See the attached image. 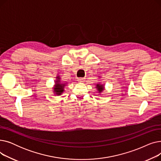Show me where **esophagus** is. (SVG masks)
Segmentation results:
<instances>
[{
    "mask_svg": "<svg viewBox=\"0 0 161 161\" xmlns=\"http://www.w3.org/2000/svg\"><path fill=\"white\" fill-rule=\"evenodd\" d=\"M85 79L84 78H78V81L79 82H83L84 81H85Z\"/></svg>",
    "mask_w": 161,
    "mask_h": 161,
    "instance_id": "obj_1",
    "label": "esophagus"
}]
</instances>
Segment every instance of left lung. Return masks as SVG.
I'll use <instances>...</instances> for the list:
<instances>
[{
    "mask_svg": "<svg viewBox=\"0 0 161 161\" xmlns=\"http://www.w3.org/2000/svg\"><path fill=\"white\" fill-rule=\"evenodd\" d=\"M96 89H97V90L98 91V92H99V93L100 94L101 92H102L104 90V86L103 85V84L98 83H97V85H96Z\"/></svg>",
    "mask_w": 161,
    "mask_h": 161,
    "instance_id": "obj_1",
    "label": "left lung"
}]
</instances>
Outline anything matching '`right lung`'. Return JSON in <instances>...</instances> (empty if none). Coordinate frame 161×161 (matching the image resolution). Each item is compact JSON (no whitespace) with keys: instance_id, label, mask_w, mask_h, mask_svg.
Instances as JSON below:
<instances>
[{"instance_id":"1","label":"right lung","mask_w":161,"mask_h":161,"mask_svg":"<svg viewBox=\"0 0 161 161\" xmlns=\"http://www.w3.org/2000/svg\"><path fill=\"white\" fill-rule=\"evenodd\" d=\"M55 85L53 87V92L55 95L59 96L62 95L64 91V87L66 86V83H63L61 81V77L57 75L56 77V80L55 81Z\"/></svg>"}]
</instances>
